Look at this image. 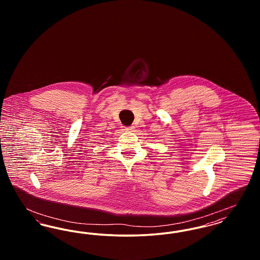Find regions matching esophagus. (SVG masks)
<instances>
[{
	"mask_svg": "<svg viewBox=\"0 0 260 260\" xmlns=\"http://www.w3.org/2000/svg\"><path fill=\"white\" fill-rule=\"evenodd\" d=\"M134 128L135 127H133V126H124V132H133Z\"/></svg>",
	"mask_w": 260,
	"mask_h": 260,
	"instance_id": "1",
	"label": "esophagus"
}]
</instances>
